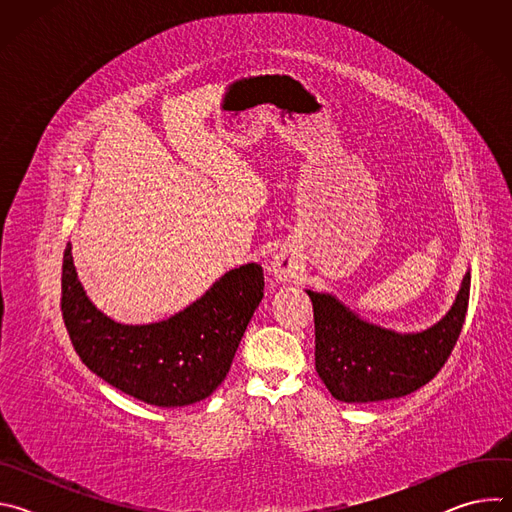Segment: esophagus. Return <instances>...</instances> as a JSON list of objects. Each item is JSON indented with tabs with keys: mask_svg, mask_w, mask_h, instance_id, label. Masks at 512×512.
I'll list each match as a JSON object with an SVG mask.
<instances>
[{
	"mask_svg": "<svg viewBox=\"0 0 512 512\" xmlns=\"http://www.w3.org/2000/svg\"><path fill=\"white\" fill-rule=\"evenodd\" d=\"M269 271L271 275L277 279V281H291L298 271H300V263L298 259L291 255V253H277L273 259H271V265H269Z\"/></svg>",
	"mask_w": 512,
	"mask_h": 512,
	"instance_id": "1",
	"label": "esophagus"
}]
</instances>
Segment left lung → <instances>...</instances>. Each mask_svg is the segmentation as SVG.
<instances>
[{
	"mask_svg": "<svg viewBox=\"0 0 512 512\" xmlns=\"http://www.w3.org/2000/svg\"><path fill=\"white\" fill-rule=\"evenodd\" d=\"M306 294L314 306L316 371L332 397L344 403L387 401L417 391L444 367L466 318L470 269L452 308L419 332L364 320L328 291Z\"/></svg>",
	"mask_w": 512,
	"mask_h": 512,
	"instance_id": "left-lung-1",
	"label": "left lung"
}]
</instances>
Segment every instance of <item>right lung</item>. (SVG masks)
Listing matches in <instances>:
<instances>
[{"mask_svg": "<svg viewBox=\"0 0 512 512\" xmlns=\"http://www.w3.org/2000/svg\"><path fill=\"white\" fill-rule=\"evenodd\" d=\"M263 269L247 263L218 277L196 302L152 324H121L101 312L77 275L72 245L62 257L60 310L85 367L121 393L156 407L210 397L231 369L263 300Z\"/></svg>", "mask_w": 512, "mask_h": 512, "instance_id": "1", "label": "right lung"}]
</instances>
